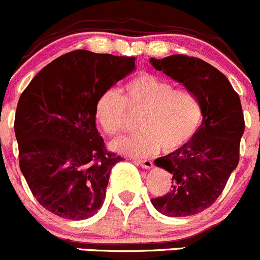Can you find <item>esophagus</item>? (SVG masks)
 <instances>
[{"label": "esophagus", "instance_id": "34e87169", "mask_svg": "<svg viewBox=\"0 0 260 260\" xmlns=\"http://www.w3.org/2000/svg\"><path fill=\"white\" fill-rule=\"evenodd\" d=\"M137 165L142 166L143 169H147V170H149V169L153 168V162L152 161H149V159H135L134 161Z\"/></svg>", "mask_w": 260, "mask_h": 260}]
</instances>
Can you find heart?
<instances>
[{"label": "heart", "mask_w": 260, "mask_h": 260, "mask_svg": "<svg viewBox=\"0 0 260 260\" xmlns=\"http://www.w3.org/2000/svg\"><path fill=\"white\" fill-rule=\"evenodd\" d=\"M128 110L139 116L142 128L126 139L112 143V149L132 157H147L162 147L170 153L184 147L197 134L204 109L197 95L153 75H140L123 87V96L106 90L95 103V118L106 134L117 137L126 130Z\"/></svg>", "instance_id": "b5f03b06"}]
</instances>
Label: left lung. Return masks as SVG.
Wrapping results in <instances>:
<instances>
[{"label": "left lung", "mask_w": 260, "mask_h": 260, "mask_svg": "<svg viewBox=\"0 0 260 260\" xmlns=\"http://www.w3.org/2000/svg\"><path fill=\"white\" fill-rule=\"evenodd\" d=\"M161 71L197 95L204 117L188 144L154 165L173 175L171 190L152 199L157 211L166 216H189L214 204L239 165L240 140L245 130L239 94L228 78L211 64L187 55L149 59Z\"/></svg>", "instance_id": "obj_1"}]
</instances>
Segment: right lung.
Wrapping results in <instances>:
<instances>
[{
  "label": "right lung",
  "mask_w": 260,
  "mask_h": 260,
  "mask_svg": "<svg viewBox=\"0 0 260 260\" xmlns=\"http://www.w3.org/2000/svg\"><path fill=\"white\" fill-rule=\"evenodd\" d=\"M134 70V56L76 50L42 68L20 95L14 125L19 165L50 213L81 220L102 208L122 157L107 152L95 103Z\"/></svg>",
  "instance_id": "right-lung-1"
}]
</instances>
